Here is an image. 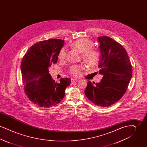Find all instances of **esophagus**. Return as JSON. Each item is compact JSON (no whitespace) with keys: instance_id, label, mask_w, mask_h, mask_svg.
I'll return each instance as SVG.
<instances>
[{"instance_id":"obj_1","label":"esophagus","mask_w":147,"mask_h":147,"mask_svg":"<svg viewBox=\"0 0 147 147\" xmlns=\"http://www.w3.org/2000/svg\"><path fill=\"white\" fill-rule=\"evenodd\" d=\"M78 80V79H71V82H76Z\"/></svg>"}]
</instances>
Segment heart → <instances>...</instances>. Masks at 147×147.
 I'll use <instances>...</instances> for the list:
<instances>
[{"label": "heart", "instance_id": "b5f03b06", "mask_svg": "<svg viewBox=\"0 0 147 147\" xmlns=\"http://www.w3.org/2000/svg\"><path fill=\"white\" fill-rule=\"evenodd\" d=\"M71 46L80 53L83 54L84 60L90 65H96L100 59V54L96 50L91 49L93 43L90 40L87 38H80L73 42ZM67 57V49L65 47L62 48L58 54V58L61 60H64ZM84 69L83 66L73 65L70 69V74L74 77L81 74L82 71Z\"/></svg>", "mask_w": 147, "mask_h": 147}]
</instances>
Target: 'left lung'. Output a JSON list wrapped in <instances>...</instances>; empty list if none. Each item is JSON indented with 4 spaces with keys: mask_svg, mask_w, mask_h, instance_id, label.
Returning a JSON list of instances; mask_svg holds the SVG:
<instances>
[{
    "mask_svg": "<svg viewBox=\"0 0 147 147\" xmlns=\"http://www.w3.org/2000/svg\"><path fill=\"white\" fill-rule=\"evenodd\" d=\"M98 38L101 53L98 73L103 77L94 85L88 81L85 95L95 105L105 107L123 96L132 76V69L126 49L121 44L107 36Z\"/></svg>",
    "mask_w": 147,
    "mask_h": 147,
    "instance_id": "left-lung-1",
    "label": "left lung"
}]
</instances>
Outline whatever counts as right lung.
Returning <instances> with one entry per match:
<instances>
[{
    "label": "right lung",
    "mask_w": 147,
    "mask_h": 147,
    "mask_svg": "<svg viewBox=\"0 0 147 147\" xmlns=\"http://www.w3.org/2000/svg\"><path fill=\"white\" fill-rule=\"evenodd\" d=\"M64 40L49 39L37 42L28 50L21 63L24 91L29 100L41 107L54 106L62 100L69 78H61L57 83L51 76L49 68L57 63Z\"/></svg>",
    "instance_id": "right-lung-1"
}]
</instances>
